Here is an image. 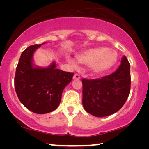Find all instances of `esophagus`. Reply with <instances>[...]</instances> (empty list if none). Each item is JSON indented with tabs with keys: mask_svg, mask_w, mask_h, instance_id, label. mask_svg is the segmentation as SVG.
<instances>
[{
	"mask_svg": "<svg viewBox=\"0 0 149 149\" xmlns=\"http://www.w3.org/2000/svg\"><path fill=\"white\" fill-rule=\"evenodd\" d=\"M81 77H80V75H79V74H74V77H73V79H80Z\"/></svg>",
	"mask_w": 149,
	"mask_h": 149,
	"instance_id": "1",
	"label": "esophagus"
}]
</instances>
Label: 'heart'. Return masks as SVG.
I'll return each mask as SVG.
<instances>
[{"mask_svg":"<svg viewBox=\"0 0 149 149\" xmlns=\"http://www.w3.org/2000/svg\"><path fill=\"white\" fill-rule=\"evenodd\" d=\"M118 54L115 50L106 47L91 48L83 51L76 56V60L80 64L91 65L93 74L100 75L113 68L118 61ZM68 62L75 66L74 60L68 59Z\"/></svg>","mask_w":149,"mask_h":149,"instance_id":"obj_1","label":"heart"}]
</instances>
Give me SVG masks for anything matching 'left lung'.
Segmentation results:
<instances>
[{"mask_svg": "<svg viewBox=\"0 0 149 149\" xmlns=\"http://www.w3.org/2000/svg\"><path fill=\"white\" fill-rule=\"evenodd\" d=\"M115 72L96 79H82L83 106L87 113L104 117L117 113L129 96L130 64L123 56Z\"/></svg>", "mask_w": 149, "mask_h": 149, "instance_id": "1", "label": "left lung"}]
</instances>
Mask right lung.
I'll list each match as a JSON object with an SVG mask.
<instances>
[{
  "instance_id": "add662e5",
  "label": "right lung",
  "mask_w": 149,
  "mask_h": 149,
  "mask_svg": "<svg viewBox=\"0 0 149 149\" xmlns=\"http://www.w3.org/2000/svg\"><path fill=\"white\" fill-rule=\"evenodd\" d=\"M41 45L29 46L22 52L16 68L15 89L26 108L36 114H45L58 107L65 87L74 73L61 70L53 63L48 68L34 67V52Z\"/></svg>"
}]
</instances>
